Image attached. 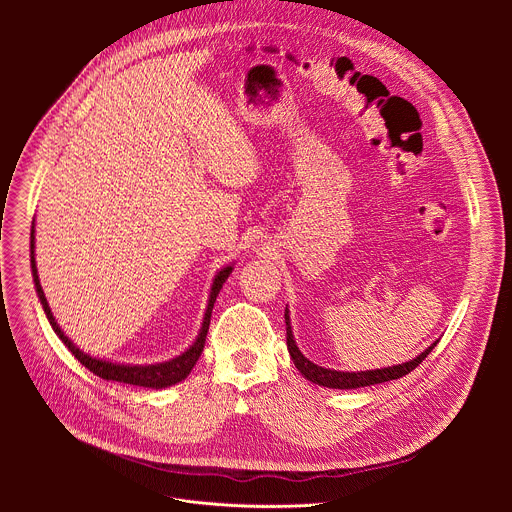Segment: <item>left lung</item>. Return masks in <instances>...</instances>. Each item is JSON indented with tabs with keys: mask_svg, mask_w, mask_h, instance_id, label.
<instances>
[{
	"mask_svg": "<svg viewBox=\"0 0 512 512\" xmlns=\"http://www.w3.org/2000/svg\"><path fill=\"white\" fill-rule=\"evenodd\" d=\"M285 330H287V350H289L291 360H294V364H296V369L308 381H312L320 387H328V389H358V387H371V385L401 379V377L409 375L415 367H419V364L425 360V356L433 350V346L440 342V340H435L431 346H427L413 360L403 362V364H395V367L375 369V371H360V373L358 371L356 373H346V371H334V369L320 367V364L312 362L308 356L302 354V350L296 344L294 332H291V320H289V310L287 308H285Z\"/></svg>",
	"mask_w": 512,
	"mask_h": 512,
	"instance_id": "obj_1",
	"label": "left lung"
}]
</instances>
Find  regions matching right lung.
Listing matches in <instances>:
<instances>
[{"label":"right lung","mask_w":512,"mask_h":512,"mask_svg":"<svg viewBox=\"0 0 512 512\" xmlns=\"http://www.w3.org/2000/svg\"><path fill=\"white\" fill-rule=\"evenodd\" d=\"M34 225L36 223L32 221V231H30V265H32V277H34V287H36L38 300H40V304L44 308V314H46L52 330L56 332V336L64 342V346L72 354H75L77 360H81V364H85V369H89L93 375H97V377H101L105 381H117V383H125V385L148 387V389H166V387H172V385L184 381L190 375L196 360L202 354L216 296H218V291L223 289V283L233 273L235 263L225 265L221 271H216V275L212 279V285H210L208 304H206V312H204V318H202V328H200V332H198V336H196V340H194V344L190 348H186L182 354H178L176 358H170L166 362H156V364H123V362H113V360H105V358H97V356L87 354L85 350H81L75 342H72L62 332V328L54 320L52 310H50V306L46 302V296H44V289L40 285V277H38V267H36V257H34L36 255L34 253V249H36V237H34L36 229H34Z\"/></svg>","instance_id":"add662e5"}]
</instances>
